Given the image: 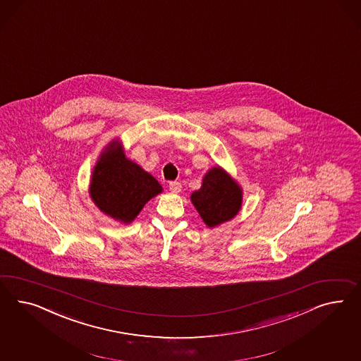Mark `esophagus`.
<instances>
[{"label": "esophagus", "instance_id": "obj_1", "mask_svg": "<svg viewBox=\"0 0 361 361\" xmlns=\"http://www.w3.org/2000/svg\"><path fill=\"white\" fill-rule=\"evenodd\" d=\"M169 190H171L172 193H180V190H181V184H180V183H177V181H172V183H169Z\"/></svg>", "mask_w": 361, "mask_h": 361}]
</instances>
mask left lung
<instances>
[{
	"label": "left lung",
	"instance_id": "obj_1",
	"mask_svg": "<svg viewBox=\"0 0 361 361\" xmlns=\"http://www.w3.org/2000/svg\"><path fill=\"white\" fill-rule=\"evenodd\" d=\"M190 201L209 228L231 221L242 209L243 189L222 166H212Z\"/></svg>",
	"mask_w": 361,
	"mask_h": 361
}]
</instances>
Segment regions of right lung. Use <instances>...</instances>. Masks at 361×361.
Masks as SVG:
<instances>
[{"mask_svg":"<svg viewBox=\"0 0 361 361\" xmlns=\"http://www.w3.org/2000/svg\"><path fill=\"white\" fill-rule=\"evenodd\" d=\"M163 188L154 176L127 159L119 139H113L101 155L90 176L89 197L104 214L130 224L149 200Z\"/></svg>","mask_w":361,"mask_h":361,"instance_id":"add662e5","label":"right lung"}]
</instances>
